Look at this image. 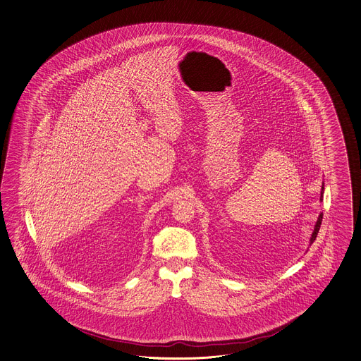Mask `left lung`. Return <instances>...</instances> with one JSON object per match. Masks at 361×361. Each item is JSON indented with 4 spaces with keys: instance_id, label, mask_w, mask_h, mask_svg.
<instances>
[{
    "instance_id": "1",
    "label": "left lung",
    "mask_w": 361,
    "mask_h": 361,
    "mask_svg": "<svg viewBox=\"0 0 361 361\" xmlns=\"http://www.w3.org/2000/svg\"><path fill=\"white\" fill-rule=\"evenodd\" d=\"M324 185H322V192H321V198H319V201H324ZM322 218H324V214L321 212L319 215H318V219H317L316 226H314V231H313V233H312V238H310V244H313L314 243V240H316L317 235H318V231H319V227H321V223H322Z\"/></svg>"
}]
</instances>
